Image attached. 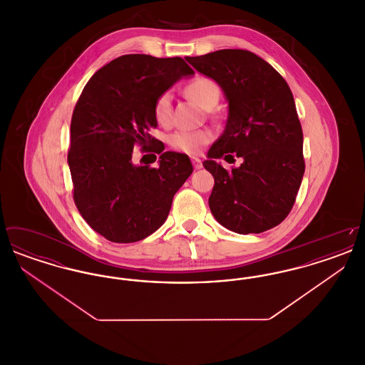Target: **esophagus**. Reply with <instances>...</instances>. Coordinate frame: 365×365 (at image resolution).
<instances>
[{
    "label": "esophagus",
    "instance_id": "obj_1",
    "mask_svg": "<svg viewBox=\"0 0 365 365\" xmlns=\"http://www.w3.org/2000/svg\"><path fill=\"white\" fill-rule=\"evenodd\" d=\"M191 163H192V167L195 170H201L202 168V161L198 157H191Z\"/></svg>",
    "mask_w": 365,
    "mask_h": 365
}]
</instances>
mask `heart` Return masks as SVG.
Instances as JSON below:
<instances>
[{"label": "heart", "instance_id": "obj_1", "mask_svg": "<svg viewBox=\"0 0 365 365\" xmlns=\"http://www.w3.org/2000/svg\"><path fill=\"white\" fill-rule=\"evenodd\" d=\"M187 94L192 100H195L198 104L204 108H210L217 104L220 98V88L217 83L205 76H198L192 79L186 87ZM173 116V96L170 91H164L157 97L155 103V118L161 124H168L171 122ZM215 137L213 131L209 128L201 130H178L173 133L168 138V143L171 148L183 152L187 155L198 153L207 143H209Z\"/></svg>", "mask_w": 365, "mask_h": 365}]
</instances>
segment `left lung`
Listing matches in <instances>:
<instances>
[{
	"mask_svg": "<svg viewBox=\"0 0 365 365\" xmlns=\"http://www.w3.org/2000/svg\"><path fill=\"white\" fill-rule=\"evenodd\" d=\"M186 60L216 81L228 101L226 130L204 161L215 178L212 215L238 234L278 226L294 205L305 171L304 135L290 87L278 71L249 51L223 49ZM231 153L244 161L227 172L214 158L226 159Z\"/></svg>",
	"mask_w": 365,
	"mask_h": 365,
	"instance_id": "left-lung-1",
	"label": "left lung"
}]
</instances>
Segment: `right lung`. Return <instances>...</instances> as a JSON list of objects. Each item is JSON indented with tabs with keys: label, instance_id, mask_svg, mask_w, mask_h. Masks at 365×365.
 I'll return each mask as SVG.
<instances>
[{
	"label": "right lung",
	"instance_id": "1",
	"mask_svg": "<svg viewBox=\"0 0 365 365\" xmlns=\"http://www.w3.org/2000/svg\"><path fill=\"white\" fill-rule=\"evenodd\" d=\"M192 73L180 57L124 54L91 76L75 105L68 150L73 201L87 225L110 242L153 234L192 173L189 157L163 152L164 143L148 134L157 127V97ZM135 145L160 154L159 167L133 165Z\"/></svg>",
	"mask_w": 365,
	"mask_h": 365
}]
</instances>
